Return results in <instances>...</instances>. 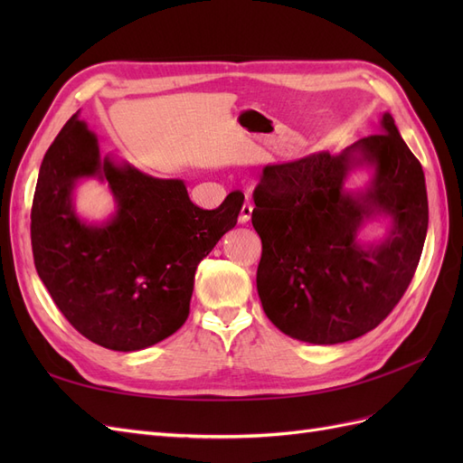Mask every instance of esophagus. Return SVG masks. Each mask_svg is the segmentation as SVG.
<instances>
[{
	"instance_id": "esophagus-1",
	"label": "esophagus",
	"mask_w": 463,
	"mask_h": 463,
	"mask_svg": "<svg viewBox=\"0 0 463 463\" xmlns=\"http://www.w3.org/2000/svg\"><path fill=\"white\" fill-rule=\"evenodd\" d=\"M250 214H253V204L249 201L241 206V213H240V223H247L250 220Z\"/></svg>"
}]
</instances>
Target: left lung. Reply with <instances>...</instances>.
Wrapping results in <instances>:
<instances>
[{"label": "left lung", "mask_w": 463, "mask_h": 463, "mask_svg": "<svg viewBox=\"0 0 463 463\" xmlns=\"http://www.w3.org/2000/svg\"><path fill=\"white\" fill-rule=\"evenodd\" d=\"M381 125L340 154L262 170L250 216L262 241L257 289L266 317L291 338H359L392 313L415 274L429 226L425 174L394 118L384 114ZM359 165L373 167L372 185L347 194L343 181ZM376 213L392 228L383 244L363 248L356 232Z\"/></svg>", "instance_id": "left-lung-1"}]
</instances>
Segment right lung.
<instances>
[{
    "label": "right lung",
    "instance_id": "obj_1",
    "mask_svg": "<svg viewBox=\"0 0 463 463\" xmlns=\"http://www.w3.org/2000/svg\"><path fill=\"white\" fill-rule=\"evenodd\" d=\"M82 176L108 180L115 193L117 216L100 227L74 214ZM243 199L235 191L203 210L181 179L102 160L96 135L75 114L40 165L31 213L36 272L85 338L114 352L145 349L184 326L197 266L235 226Z\"/></svg>",
    "mask_w": 463,
    "mask_h": 463
}]
</instances>
